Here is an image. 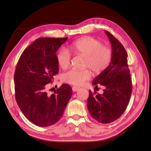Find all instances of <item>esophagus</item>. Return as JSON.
Segmentation results:
<instances>
[{"label":"esophagus","mask_w":151,"mask_h":151,"mask_svg":"<svg viewBox=\"0 0 151 151\" xmlns=\"http://www.w3.org/2000/svg\"><path fill=\"white\" fill-rule=\"evenodd\" d=\"M79 89V87H76V86H73L72 87V90L74 92H76V91H77Z\"/></svg>","instance_id":"esophagus-1"}]
</instances>
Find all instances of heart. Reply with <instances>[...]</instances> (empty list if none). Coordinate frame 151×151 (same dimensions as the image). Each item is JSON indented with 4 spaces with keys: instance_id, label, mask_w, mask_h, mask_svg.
Instances as JSON below:
<instances>
[{
    "instance_id": "b5f03b06",
    "label": "heart",
    "mask_w": 151,
    "mask_h": 151,
    "mask_svg": "<svg viewBox=\"0 0 151 151\" xmlns=\"http://www.w3.org/2000/svg\"><path fill=\"white\" fill-rule=\"evenodd\" d=\"M72 52L85 56L84 67H89L94 73H99L107 67L111 60V53L108 47L103 46L100 41L90 36L79 39L69 45ZM71 55L65 48L58 51L57 60L58 65L62 68H66L69 65ZM90 77L88 69L78 70L71 68L62 75V79L65 83L80 86Z\"/></svg>"
}]
</instances>
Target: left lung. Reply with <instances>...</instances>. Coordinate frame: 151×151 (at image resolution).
Returning a JSON list of instances; mask_svg holds the SVG:
<instances>
[{
	"label": "left lung",
	"mask_w": 151,
	"mask_h": 151,
	"mask_svg": "<svg viewBox=\"0 0 151 151\" xmlns=\"http://www.w3.org/2000/svg\"><path fill=\"white\" fill-rule=\"evenodd\" d=\"M111 45V58L109 65L94 79L96 87H104L103 94L89 91L87 106L90 115L101 123L117 120L124 113L131 96L132 85L127 64L125 48L116 38L105 31Z\"/></svg>",
	"instance_id": "8db88e82"
}]
</instances>
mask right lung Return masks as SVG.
<instances>
[{
  "instance_id": "right-lung-1",
  "label": "right lung",
  "mask_w": 151,
  "mask_h": 151,
  "mask_svg": "<svg viewBox=\"0 0 151 151\" xmlns=\"http://www.w3.org/2000/svg\"><path fill=\"white\" fill-rule=\"evenodd\" d=\"M67 38L36 40L22 52L17 63L16 102L24 115L39 127L52 125L60 120L72 96V88L66 84L53 94L48 93V84L58 73L56 53Z\"/></svg>"
}]
</instances>
